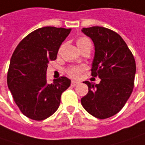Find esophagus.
<instances>
[{"label": "esophagus", "instance_id": "obj_1", "mask_svg": "<svg viewBox=\"0 0 145 145\" xmlns=\"http://www.w3.org/2000/svg\"><path fill=\"white\" fill-rule=\"evenodd\" d=\"M78 84H79V82H78V81H72V82H71V86H77Z\"/></svg>", "mask_w": 145, "mask_h": 145}]
</instances>
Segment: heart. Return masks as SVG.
I'll return each instance as SVG.
<instances>
[{"label": "heart", "instance_id": "b5f03b06", "mask_svg": "<svg viewBox=\"0 0 145 145\" xmlns=\"http://www.w3.org/2000/svg\"><path fill=\"white\" fill-rule=\"evenodd\" d=\"M90 43L91 42H90L89 39L87 37H79L76 39V45L78 46V48H80L81 51ZM85 69H86V68L84 66H72L69 69H67L66 72L72 78H78L81 72L83 71H85Z\"/></svg>", "mask_w": 145, "mask_h": 145}]
</instances>
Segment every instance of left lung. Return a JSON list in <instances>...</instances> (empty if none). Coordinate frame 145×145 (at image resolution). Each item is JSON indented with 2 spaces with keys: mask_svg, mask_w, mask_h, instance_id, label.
I'll use <instances>...</instances> for the list:
<instances>
[{
  "mask_svg": "<svg viewBox=\"0 0 145 145\" xmlns=\"http://www.w3.org/2000/svg\"><path fill=\"white\" fill-rule=\"evenodd\" d=\"M91 38L95 55L91 76L100 78L99 84L85 81L89 92L81 98V105L93 116L107 119L120 112L134 88L136 61L119 34L102 26L83 28Z\"/></svg>",
  "mask_w": 145,
  "mask_h": 145,
  "instance_id": "1",
  "label": "left lung"
}]
</instances>
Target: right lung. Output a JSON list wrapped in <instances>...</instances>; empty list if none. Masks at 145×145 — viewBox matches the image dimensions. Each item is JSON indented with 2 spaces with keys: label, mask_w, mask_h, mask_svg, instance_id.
<instances>
[{
  "label": "right lung",
  "mask_w": 145,
  "mask_h": 145,
  "mask_svg": "<svg viewBox=\"0 0 145 145\" xmlns=\"http://www.w3.org/2000/svg\"><path fill=\"white\" fill-rule=\"evenodd\" d=\"M71 29L45 26L30 33L19 42L10 59L7 84L22 114L40 121L53 114L60 104L62 93L71 81L61 76L48 84V64L55 60L59 48Z\"/></svg>",
  "instance_id": "add662e5"
}]
</instances>
